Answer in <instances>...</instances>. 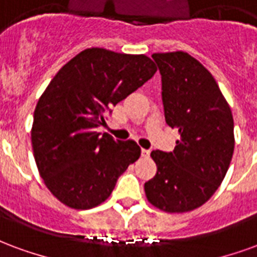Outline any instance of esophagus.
Returning <instances> with one entry per match:
<instances>
[{"instance_id":"34e87169","label":"esophagus","mask_w":257,"mask_h":257,"mask_svg":"<svg viewBox=\"0 0 257 257\" xmlns=\"http://www.w3.org/2000/svg\"><path fill=\"white\" fill-rule=\"evenodd\" d=\"M142 157H145V158H147V157H150V150H146V149H142Z\"/></svg>"}]
</instances>
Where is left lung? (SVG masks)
Wrapping results in <instances>:
<instances>
[{"label":"left lung","instance_id":"obj_1","mask_svg":"<svg viewBox=\"0 0 257 257\" xmlns=\"http://www.w3.org/2000/svg\"><path fill=\"white\" fill-rule=\"evenodd\" d=\"M162 82L165 121L176 128L173 151L154 150V178L146 182L151 204L182 213L205 204L226 176L234 153V121L212 74L186 52L154 53Z\"/></svg>","mask_w":257,"mask_h":257}]
</instances>
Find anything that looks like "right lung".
<instances>
[{
  "label": "right lung",
  "mask_w": 257,
  "mask_h": 257,
  "mask_svg": "<svg viewBox=\"0 0 257 257\" xmlns=\"http://www.w3.org/2000/svg\"><path fill=\"white\" fill-rule=\"evenodd\" d=\"M156 71L145 55L90 48L53 77L34 110L31 143L40 175L60 202L74 209L97 206L139 158L136 142L100 136L96 128Z\"/></svg>",
  "instance_id": "add662e5"
}]
</instances>
